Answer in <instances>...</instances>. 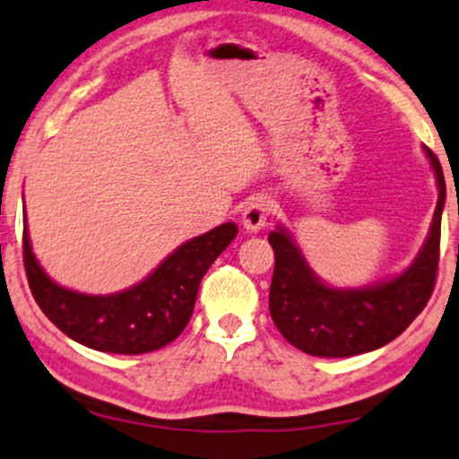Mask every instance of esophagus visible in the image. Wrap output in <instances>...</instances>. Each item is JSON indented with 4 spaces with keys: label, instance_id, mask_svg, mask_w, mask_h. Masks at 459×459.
<instances>
[{
    "label": "esophagus",
    "instance_id": "obj_1",
    "mask_svg": "<svg viewBox=\"0 0 459 459\" xmlns=\"http://www.w3.org/2000/svg\"><path fill=\"white\" fill-rule=\"evenodd\" d=\"M273 212V203L267 196H252L244 213H241V224L247 233H258L267 224L269 215Z\"/></svg>",
    "mask_w": 459,
    "mask_h": 459
}]
</instances>
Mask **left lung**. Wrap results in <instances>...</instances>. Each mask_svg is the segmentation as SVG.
<instances>
[{
  "instance_id": "1",
  "label": "left lung",
  "mask_w": 459,
  "mask_h": 459,
  "mask_svg": "<svg viewBox=\"0 0 459 459\" xmlns=\"http://www.w3.org/2000/svg\"><path fill=\"white\" fill-rule=\"evenodd\" d=\"M429 158L438 203L428 239L417 258L395 278L359 289H335L325 284L284 226L269 233L275 269L269 290V312L280 333L314 357H352L389 344L415 320L429 301L440 258V218L446 187L438 158Z\"/></svg>"
}]
</instances>
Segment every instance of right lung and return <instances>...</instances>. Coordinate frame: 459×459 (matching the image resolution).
I'll return each mask as SVG.
<instances>
[{
	"label": "right lung",
	"mask_w": 459,
	"mask_h": 459,
	"mask_svg": "<svg viewBox=\"0 0 459 459\" xmlns=\"http://www.w3.org/2000/svg\"><path fill=\"white\" fill-rule=\"evenodd\" d=\"M237 237L226 222L181 244L139 284L113 295H85L48 278L31 252L23 222V261L31 295L40 310L87 349L117 355H143L162 349L186 329L203 275Z\"/></svg>",
	"instance_id": "add662e5"
}]
</instances>
